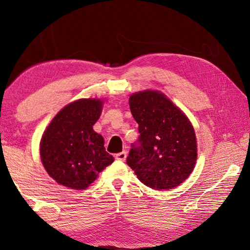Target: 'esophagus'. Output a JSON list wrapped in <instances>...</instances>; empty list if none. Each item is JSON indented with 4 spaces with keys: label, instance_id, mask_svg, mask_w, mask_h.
Returning a JSON list of instances; mask_svg holds the SVG:
<instances>
[{
    "label": "esophagus",
    "instance_id": "esophagus-1",
    "mask_svg": "<svg viewBox=\"0 0 250 250\" xmlns=\"http://www.w3.org/2000/svg\"><path fill=\"white\" fill-rule=\"evenodd\" d=\"M115 158L117 159V160H119V161H125V158H126V152L125 151H122V152L117 153V155L115 156Z\"/></svg>",
    "mask_w": 250,
    "mask_h": 250
}]
</instances>
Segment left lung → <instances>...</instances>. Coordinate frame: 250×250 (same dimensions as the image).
<instances>
[{"mask_svg":"<svg viewBox=\"0 0 250 250\" xmlns=\"http://www.w3.org/2000/svg\"><path fill=\"white\" fill-rule=\"evenodd\" d=\"M129 104L140 136L131 145L126 164L147 187H177L193 171L198 156L191 122L158 91L132 94Z\"/></svg>","mask_w":250,"mask_h":250,"instance_id":"left-lung-1","label":"left lung"}]
</instances>
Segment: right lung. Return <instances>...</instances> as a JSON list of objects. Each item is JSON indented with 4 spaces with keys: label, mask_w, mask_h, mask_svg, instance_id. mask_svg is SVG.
Segmentation results:
<instances>
[{
    "label": "right lung",
    "mask_w": 250,
    "mask_h": 250,
    "mask_svg": "<svg viewBox=\"0 0 250 250\" xmlns=\"http://www.w3.org/2000/svg\"><path fill=\"white\" fill-rule=\"evenodd\" d=\"M102 101L82 99L66 105L51 120L41 142V159L58 184L84 189L114 162L102 135L93 131Z\"/></svg>",
    "instance_id": "1"
}]
</instances>
